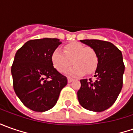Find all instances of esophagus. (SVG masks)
<instances>
[{"mask_svg":"<svg viewBox=\"0 0 133 133\" xmlns=\"http://www.w3.org/2000/svg\"><path fill=\"white\" fill-rule=\"evenodd\" d=\"M67 80H68V82H69V83H71L74 79L72 78H70V77H68V78H67Z\"/></svg>","mask_w":133,"mask_h":133,"instance_id":"obj_1","label":"esophagus"}]
</instances>
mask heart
I'll return each mask as SVG.
<instances>
[{
  "label": "heart",
  "instance_id": "1",
  "mask_svg": "<svg viewBox=\"0 0 133 133\" xmlns=\"http://www.w3.org/2000/svg\"><path fill=\"white\" fill-rule=\"evenodd\" d=\"M74 65L68 70V74L80 75L84 72H94L98 64V58L92 47L85 46L84 44L72 42L64 46V52L59 49L55 50L52 55L54 67L60 72H64L72 64Z\"/></svg>",
  "mask_w": 133,
  "mask_h": 133
}]
</instances>
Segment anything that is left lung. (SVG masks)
Returning a JSON list of instances; mask_svg holds the SVG:
<instances>
[{"instance_id":"1","label":"left lung","mask_w":133,"mask_h":133,"mask_svg":"<svg viewBox=\"0 0 133 133\" xmlns=\"http://www.w3.org/2000/svg\"><path fill=\"white\" fill-rule=\"evenodd\" d=\"M92 47L98 58L94 77L81 80L78 91L80 104L86 110L102 112L110 108L117 99L123 87L124 64L122 53L114 44L101 40H81Z\"/></svg>"}]
</instances>
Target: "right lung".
Wrapping results in <instances>:
<instances>
[{
	"label": "right lung",
	"instance_id": "add662e5",
	"mask_svg": "<svg viewBox=\"0 0 133 133\" xmlns=\"http://www.w3.org/2000/svg\"><path fill=\"white\" fill-rule=\"evenodd\" d=\"M61 44L58 38L30 40L15 54L11 69L13 88L30 110L45 112L52 108L67 84L66 77L52 62V52Z\"/></svg>",
	"mask_w": 133,
	"mask_h": 133
}]
</instances>
